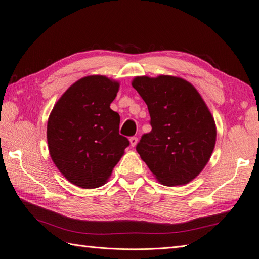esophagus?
Returning <instances> with one entry per match:
<instances>
[{
	"label": "esophagus",
	"instance_id": "34e87169",
	"mask_svg": "<svg viewBox=\"0 0 259 259\" xmlns=\"http://www.w3.org/2000/svg\"><path fill=\"white\" fill-rule=\"evenodd\" d=\"M130 142H131V146H132V147H135L136 144H137V142H138V138L135 137V136H133V137L130 138Z\"/></svg>",
	"mask_w": 259,
	"mask_h": 259
}]
</instances>
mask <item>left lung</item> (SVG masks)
Wrapping results in <instances>:
<instances>
[{
  "instance_id": "left-lung-1",
  "label": "left lung",
  "mask_w": 259,
  "mask_h": 259,
  "mask_svg": "<svg viewBox=\"0 0 259 259\" xmlns=\"http://www.w3.org/2000/svg\"><path fill=\"white\" fill-rule=\"evenodd\" d=\"M132 85L148 107L152 128L142 136L137 152L162 184H187L204 169L214 148L210 111L195 87L179 77L142 76Z\"/></svg>"
}]
</instances>
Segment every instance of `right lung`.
Instances as JSON below:
<instances>
[{
	"label": "right lung",
	"instance_id": "obj_1",
	"mask_svg": "<svg viewBox=\"0 0 259 259\" xmlns=\"http://www.w3.org/2000/svg\"><path fill=\"white\" fill-rule=\"evenodd\" d=\"M117 81L87 76L63 94L49 116V151L60 172L82 188L103 185L130 141L118 133L120 115L110 108Z\"/></svg>",
	"mask_w": 259,
	"mask_h": 259
}]
</instances>
